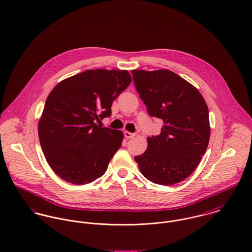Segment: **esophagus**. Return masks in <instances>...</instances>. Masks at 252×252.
<instances>
[{
	"label": "esophagus",
	"mask_w": 252,
	"mask_h": 252,
	"mask_svg": "<svg viewBox=\"0 0 252 252\" xmlns=\"http://www.w3.org/2000/svg\"><path fill=\"white\" fill-rule=\"evenodd\" d=\"M124 136H125V137H127V138H133V137H136V134L135 133H130L128 131H125L124 132Z\"/></svg>",
	"instance_id": "esophagus-1"
}]
</instances>
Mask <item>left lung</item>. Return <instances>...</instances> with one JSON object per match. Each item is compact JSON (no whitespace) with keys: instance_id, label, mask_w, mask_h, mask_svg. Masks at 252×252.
<instances>
[{"instance_id":"left-lung-1","label":"left lung","mask_w":252,"mask_h":252,"mask_svg":"<svg viewBox=\"0 0 252 252\" xmlns=\"http://www.w3.org/2000/svg\"><path fill=\"white\" fill-rule=\"evenodd\" d=\"M131 72L148 114L164 123L160 135L147 137L145 152L135 157L139 170L159 185L184 181L208 147L211 128L206 102L195 87L170 70Z\"/></svg>"}]
</instances>
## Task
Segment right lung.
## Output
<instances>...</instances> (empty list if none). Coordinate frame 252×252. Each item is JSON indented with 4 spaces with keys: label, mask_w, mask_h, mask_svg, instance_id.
<instances>
[{
    "label": "right lung",
    "mask_w": 252,
    "mask_h": 252,
    "mask_svg": "<svg viewBox=\"0 0 252 252\" xmlns=\"http://www.w3.org/2000/svg\"><path fill=\"white\" fill-rule=\"evenodd\" d=\"M131 82L127 70H86L50 92L38 137L48 164L63 180L85 185L106 172L124 137L97 123L111 115L113 101Z\"/></svg>",
    "instance_id": "obj_1"
}]
</instances>
